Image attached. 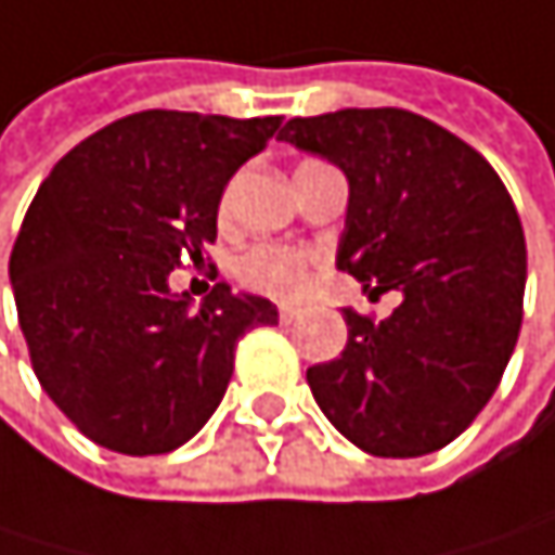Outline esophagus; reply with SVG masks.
<instances>
[{
  "label": "esophagus",
  "mask_w": 555,
  "mask_h": 555,
  "mask_svg": "<svg viewBox=\"0 0 555 555\" xmlns=\"http://www.w3.org/2000/svg\"><path fill=\"white\" fill-rule=\"evenodd\" d=\"M296 319H299V309L296 306H280V322L283 325H293Z\"/></svg>",
  "instance_id": "esophagus-1"
}]
</instances>
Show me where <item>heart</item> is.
I'll use <instances>...</instances> for the list:
<instances>
[{
    "label": "heart",
    "mask_w": 555,
    "mask_h": 555,
    "mask_svg": "<svg viewBox=\"0 0 555 555\" xmlns=\"http://www.w3.org/2000/svg\"><path fill=\"white\" fill-rule=\"evenodd\" d=\"M315 262L312 249L289 243H256L236 262V275L253 293L269 299H296L309 286V269Z\"/></svg>",
    "instance_id": "1"
}]
</instances>
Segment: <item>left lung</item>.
Segmentation results:
<instances>
[{
    "label": "left lung",
    "mask_w": 555,
    "mask_h": 555,
    "mask_svg": "<svg viewBox=\"0 0 555 555\" xmlns=\"http://www.w3.org/2000/svg\"><path fill=\"white\" fill-rule=\"evenodd\" d=\"M280 141L348 180L335 266L401 293L382 322L341 309V354L306 372L315 404L365 454L441 451L493 398L524 322L527 240L503 180L401 107L293 117Z\"/></svg>",
    "instance_id": "obj_1"
}]
</instances>
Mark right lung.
Listing matches in <instances>:
<instances>
[{
  "label": "right lung",
  "instance_id": "right-lung-1",
  "mask_svg": "<svg viewBox=\"0 0 555 555\" xmlns=\"http://www.w3.org/2000/svg\"><path fill=\"white\" fill-rule=\"evenodd\" d=\"M283 117L141 111L68 151L9 256L18 325L46 395L94 444L147 457L186 444L227 395L236 341L280 312L217 283L170 293L204 262L230 177Z\"/></svg>",
  "mask_w": 555,
  "mask_h": 555
}]
</instances>
